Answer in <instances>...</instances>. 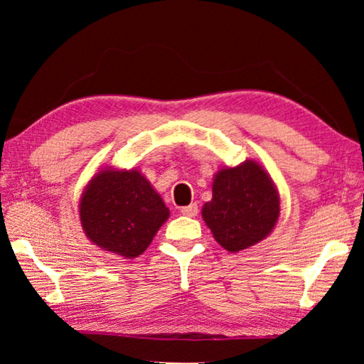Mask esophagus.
I'll return each instance as SVG.
<instances>
[{"instance_id": "34e87169", "label": "esophagus", "mask_w": 364, "mask_h": 364, "mask_svg": "<svg viewBox=\"0 0 364 364\" xmlns=\"http://www.w3.org/2000/svg\"><path fill=\"white\" fill-rule=\"evenodd\" d=\"M181 213L186 215V217H196L199 213V208H197V204H191L188 207H181Z\"/></svg>"}]
</instances>
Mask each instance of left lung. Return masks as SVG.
<instances>
[{
	"mask_svg": "<svg viewBox=\"0 0 364 364\" xmlns=\"http://www.w3.org/2000/svg\"><path fill=\"white\" fill-rule=\"evenodd\" d=\"M279 193L267 170L247 159L237 167H223L213 176L212 200L202 218L215 241L228 252H239L263 241L279 218Z\"/></svg>",
	"mask_w": 364,
	"mask_h": 364,
	"instance_id": "1",
	"label": "left lung"
}]
</instances>
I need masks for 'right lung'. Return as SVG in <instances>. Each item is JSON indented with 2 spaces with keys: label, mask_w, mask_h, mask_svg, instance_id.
Wrapping results in <instances>:
<instances>
[{
  "label": "right lung",
  "mask_w": 364,
  "mask_h": 364,
  "mask_svg": "<svg viewBox=\"0 0 364 364\" xmlns=\"http://www.w3.org/2000/svg\"><path fill=\"white\" fill-rule=\"evenodd\" d=\"M80 223L86 237L102 250L136 258L170 217L162 197L139 170L106 167L80 197Z\"/></svg>",
  "instance_id": "right-lung-1"
}]
</instances>
